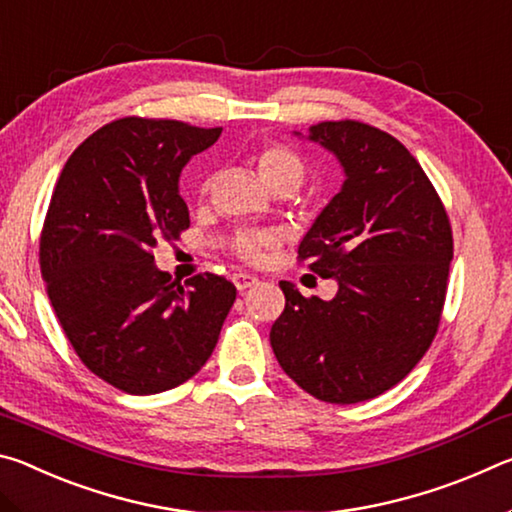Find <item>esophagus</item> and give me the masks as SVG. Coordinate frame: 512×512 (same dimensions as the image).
Wrapping results in <instances>:
<instances>
[{
	"label": "esophagus",
	"mask_w": 512,
	"mask_h": 512,
	"mask_svg": "<svg viewBox=\"0 0 512 512\" xmlns=\"http://www.w3.org/2000/svg\"><path fill=\"white\" fill-rule=\"evenodd\" d=\"M232 282H235V287H237L239 291H246V289H250V287H255L257 277L250 275V273H235V275H232Z\"/></svg>",
	"instance_id": "1"
}]
</instances>
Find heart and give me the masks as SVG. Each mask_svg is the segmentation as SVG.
<instances>
[{"label":"heart","instance_id":"obj_1","mask_svg":"<svg viewBox=\"0 0 512 512\" xmlns=\"http://www.w3.org/2000/svg\"><path fill=\"white\" fill-rule=\"evenodd\" d=\"M255 167L259 178L264 180L268 189H273L277 185H289L293 189H298L302 178H305V164H302L300 155L282 144L264 146V149L255 155ZM203 192H207V183L203 185ZM273 244L275 235H268V232H262V235L241 232V235H237L232 248H235V253L239 257L248 259V262H257L264 250L271 248Z\"/></svg>","mask_w":512,"mask_h":512}]
</instances>
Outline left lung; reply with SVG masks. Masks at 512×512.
Returning a JSON list of instances; mask_svg holds the SVG:
<instances>
[{
    "label": "left lung",
    "mask_w": 512,
    "mask_h": 512,
    "mask_svg": "<svg viewBox=\"0 0 512 512\" xmlns=\"http://www.w3.org/2000/svg\"><path fill=\"white\" fill-rule=\"evenodd\" d=\"M309 140L341 162L345 183L300 241L298 259L334 277L332 300L287 298L271 348L296 384L329 404L372 400L409 375L438 332L452 225L420 162L393 135L354 119L323 121Z\"/></svg>",
    "instance_id": "8db88e82"
}]
</instances>
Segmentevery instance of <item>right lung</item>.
<instances>
[{
    "label": "right lung",
    "instance_id": "1",
    "mask_svg": "<svg viewBox=\"0 0 512 512\" xmlns=\"http://www.w3.org/2000/svg\"><path fill=\"white\" fill-rule=\"evenodd\" d=\"M221 128L124 117L65 162L40 235V271L65 336L94 375L131 395L194 377L237 298L221 275L171 280L153 262L160 239L189 228L178 178Z\"/></svg>",
    "mask_w": 512,
    "mask_h": 512
}]
</instances>
